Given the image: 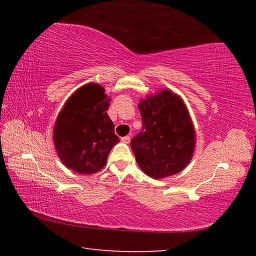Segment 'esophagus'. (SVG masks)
I'll use <instances>...</instances> for the list:
<instances>
[{
    "label": "esophagus",
    "mask_w": 256,
    "mask_h": 256,
    "mask_svg": "<svg viewBox=\"0 0 256 256\" xmlns=\"http://www.w3.org/2000/svg\"><path fill=\"white\" fill-rule=\"evenodd\" d=\"M130 140H131V136H123L122 138H120V141H122L123 144H130Z\"/></svg>",
    "instance_id": "34e87169"
}]
</instances>
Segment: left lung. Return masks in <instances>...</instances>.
<instances>
[{"instance_id": "left-lung-1", "label": "left lung", "mask_w": 256, "mask_h": 256, "mask_svg": "<svg viewBox=\"0 0 256 256\" xmlns=\"http://www.w3.org/2000/svg\"><path fill=\"white\" fill-rule=\"evenodd\" d=\"M142 131L131 141L138 167L154 180L178 174L196 150V136L186 104L162 89L138 102Z\"/></svg>"}]
</instances>
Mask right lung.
<instances>
[{
  "label": "right lung",
  "instance_id": "add662e5",
  "mask_svg": "<svg viewBox=\"0 0 256 256\" xmlns=\"http://www.w3.org/2000/svg\"><path fill=\"white\" fill-rule=\"evenodd\" d=\"M110 97L105 88L89 82L73 92L54 124L55 150L68 170L92 175L102 170L120 138L107 110Z\"/></svg>",
  "mask_w": 256,
  "mask_h": 256
}]
</instances>
